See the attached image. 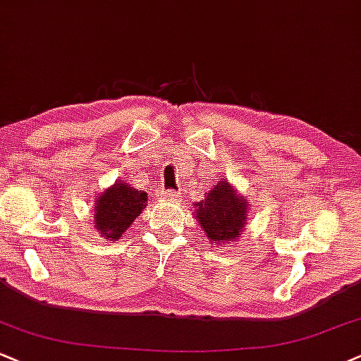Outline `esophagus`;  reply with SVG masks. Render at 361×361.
<instances>
[{
    "label": "esophagus",
    "mask_w": 361,
    "mask_h": 361,
    "mask_svg": "<svg viewBox=\"0 0 361 361\" xmlns=\"http://www.w3.org/2000/svg\"><path fill=\"white\" fill-rule=\"evenodd\" d=\"M173 197H176V194H173V190H171V189H169V190L164 189V190H160V192H159V199H162V201H164V199L171 201V199H173Z\"/></svg>",
    "instance_id": "34e87169"
}]
</instances>
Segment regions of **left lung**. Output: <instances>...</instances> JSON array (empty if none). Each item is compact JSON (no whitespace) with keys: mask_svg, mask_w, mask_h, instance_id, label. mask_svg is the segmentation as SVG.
Masks as SVG:
<instances>
[{"mask_svg":"<svg viewBox=\"0 0 361 361\" xmlns=\"http://www.w3.org/2000/svg\"><path fill=\"white\" fill-rule=\"evenodd\" d=\"M195 219L207 239L217 244L238 241L247 221L249 204L244 195L235 194L233 185L222 177L209 192L204 194L201 202H195Z\"/></svg>","mask_w":361,"mask_h":361,"instance_id":"1","label":"left lung"}]
</instances>
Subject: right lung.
Wrapping results in <instances>:
<instances>
[{
    "mask_svg": "<svg viewBox=\"0 0 361 361\" xmlns=\"http://www.w3.org/2000/svg\"><path fill=\"white\" fill-rule=\"evenodd\" d=\"M147 206V192L117 180L95 201V228L109 241H117Z\"/></svg>",
    "mask_w": 361,
    "mask_h": 361,
    "instance_id": "obj_1",
    "label": "right lung"
}]
</instances>
